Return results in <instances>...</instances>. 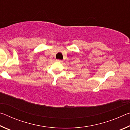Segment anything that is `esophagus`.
Returning a JSON list of instances; mask_svg holds the SVG:
<instances>
[{
	"label": "esophagus",
	"instance_id": "1",
	"mask_svg": "<svg viewBox=\"0 0 130 130\" xmlns=\"http://www.w3.org/2000/svg\"><path fill=\"white\" fill-rule=\"evenodd\" d=\"M56 61H57V62H62V61L60 60H57Z\"/></svg>",
	"mask_w": 130,
	"mask_h": 130
}]
</instances>
